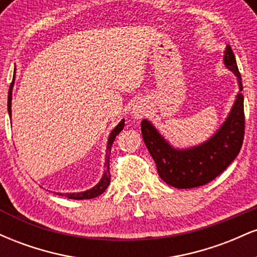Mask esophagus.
<instances>
[{"mask_svg":"<svg viewBox=\"0 0 257 257\" xmlns=\"http://www.w3.org/2000/svg\"><path fill=\"white\" fill-rule=\"evenodd\" d=\"M147 102L145 100L140 99V100H137V101L133 104V107H132V114L135 117V118H143L144 116L146 114L147 112Z\"/></svg>","mask_w":257,"mask_h":257,"instance_id":"esophagus-1","label":"esophagus"}]
</instances>
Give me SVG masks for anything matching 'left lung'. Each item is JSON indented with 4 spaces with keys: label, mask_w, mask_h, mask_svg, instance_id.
<instances>
[{
    "label": "left lung",
    "mask_w": 257,
    "mask_h": 257,
    "mask_svg": "<svg viewBox=\"0 0 257 257\" xmlns=\"http://www.w3.org/2000/svg\"><path fill=\"white\" fill-rule=\"evenodd\" d=\"M223 64L237 77L239 93L220 128L199 145L176 149L149 119L141 122V134L155 159L159 178L175 188L203 186L220 175L234 161L244 139V96L240 73L231 47L227 44Z\"/></svg>",
    "instance_id": "left-lung-1"
}]
</instances>
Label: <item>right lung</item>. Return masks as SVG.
Instances as JSON below:
<instances>
[{"label":"right lung","instance_id":"obj_1","mask_svg":"<svg viewBox=\"0 0 257 257\" xmlns=\"http://www.w3.org/2000/svg\"><path fill=\"white\" fill-rule=\"evenodd\" d=\"M14 81H16V71H14V77L13 81H12L11 87H10V91H8V113H10V117H12V90H13V85H14ZM124 128V119H122L120 122L112 129L110 135H108L107 139V147H106V156H105V170L104 174H102L101 179L100 181L96 184L94 187L89 188V190L83 191V192H72V193H57L60 194V196H65L70 199H90V198H95L101 194L102 192H105L106 188L108 187L111 181V175H110V153H111V146L113 144L114 139H116L117 135L119 134L120 132L123 131Z\"/></svg>","mask_w":257,"mask_h":257}]
</instances>
